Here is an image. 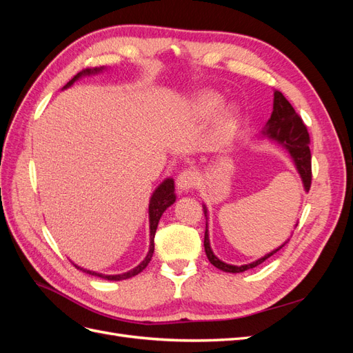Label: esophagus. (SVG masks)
<instances>
[{
	"instance_id": "esophagus-1",
	"label": "esophagus",
	"mask_w": 353,
	"mask_h": 353,
	"mask_svg": "<svg viewBox=\"0 0 353 353\" xmlns=\"http://www.w3.org/2000/svg\"><path fill=\"white\" fill-rule=\"evenodd\" d=\"M197 184V174L194 170L187 169L184 172H181L176 178V188L178 193H187L191 188H194Z\"/></svg>"
}]
</instances>
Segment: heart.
Listing matches in <instances>:
<instances>
[{
  "label": "heart",
  "instance_id": "1",
  "mask_svg": "<svg viewBox=\"0 0 353 353\" xmlns=\"http://www.w3.org/2000/svg\"><path fill=\"white\" fill-rule=\"evenodd\" d=\"M223 104V97L216 91H200L190 101V110L197 119L213 121V140L225 145L234 140L241 123V110L237 104Z\"/></svg>",
  "mask_w": 353,
  "mask_h": 353
}]
</instances>
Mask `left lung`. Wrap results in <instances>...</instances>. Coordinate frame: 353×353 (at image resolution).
Returning <instances> with one entry per match:
<instances>
[{
	"label": "left lung",
	"instance_id": "obj_1",
	"mask_svg": "<svg viewBox=\"0 0 353 353\" xmlns=\"http://www.w3.org/2000/svg\"><path fill=\"white\" fill-rule=\"evenodd\" d=\"M262 138H268L270 141L276 143L279 145H281L284 150L290 156V159L293 160L294 168L297 170V174L301 175L302 184H303V190L305 193H307L309 188H311V179H312V172H311V150H309V134L306 126L303 125L302 119L299 117V114L294 112L293 105L287 101V99L280 91H274V109L271 113V117L266 122L265 128L259 134ZM203 210H205V216H206V231H205V252L209 262L216 266L218 270L223 271V272H231V274H239V272H244L248 270L254 268V266L261 265L262 262H265L274 253L279 252L280 249H283L284 245L288 243L284 241L279 248L271 250L270 253H266L262 258L256 259L250 263H244V265H231L221 261L218 256L213 253L212 248H210V240H209V210L206 208V205H203ZM297 227V223L294 225V228Z\"/></svg>",
	"mask_w": 353,
	"mask_h": 353
}]
</instances>
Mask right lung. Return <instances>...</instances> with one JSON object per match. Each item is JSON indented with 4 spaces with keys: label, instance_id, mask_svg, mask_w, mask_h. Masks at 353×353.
Instances as JSON below:
<instances>
[{
    "label": "right lung",
    "instance_id": "add662e5",
    "mask_svg": "<svg viewBox=\"0 0 353 353\" xmlns=\"http://www.w3.org/2000/svg\"><path fill=\"white\" fill-rule=\"evenodd\" d=\"M103 70H108V68L101 66V68H94V69H85V70L79 72L78 74H74V77L65 85V87L61 88V91L70 88L72 85L77 82V81H79L81 78H83V77H92V74H99ZM175 200H176L175 181L172 178H166L153 191V194L150 197V203H148V222H150V248H148V253H147L145 258L143 259V262L138 263L135 268H132L131 271L123 272V274H116V275H105V274H101V272H95V271L81 268V266H78L77 263H73V265L77 266L78 270H81L82 272H87V274L94 275V276H100V279L109 280V281L128 280V279H131V276L140 274L152 261V256H153V252H154V234H156V230H157V223H159L160 218H162L163 212L169 206H172L174 203H175Z\"/></svg>",
    "mask_w": 353,
    "mask_h": 353
}]
</instances>
